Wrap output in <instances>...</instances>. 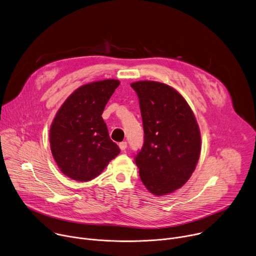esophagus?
I'll return each instance as SVG.
<instances>
[{
    "label": "esophagus",
    "instance_id": "esophagus-1",
    "mask_svg": "<svg viewBox=\"0 0 256 256\" xmlns=\"http://www.w3.org/2000/svg\"><path fill=\"white\" fill-rule=\"evenodd\" d=\"M120 150L122 151H124L126 148H128V144H126V142H120Z\"/></svg>",
    "mask_w": 256,
    "mask_h": 256
}]
</instances>
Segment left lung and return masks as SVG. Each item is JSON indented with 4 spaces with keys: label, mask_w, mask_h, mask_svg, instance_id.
Returning <instances> with one entry per match:
<instances>
[{
    "label": "left lung",
    "mask_w": 256,
    "mask_h": 256,
    "mask_svg": "<svg viewBox=\"0 0 256 256\" xmlns=\"http://www.w3.org/2000/svg\"><path fill=\"white\" fill-rule=\"evenodd\" d=\"M136 92L144 144L134 158L140 180L161 196L182 188L200 154V132L186 100L172 87L155 81L130 84Z\"/></svg>",
    "instance_id": "1"
}]
</instances>
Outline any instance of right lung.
I'll list each match as a JSON object with an SVG mask.
<instances>
[{
    "instance_id": "1",
    "label": "right lung",
    "mask_w": 256,
    "mask_h": 256,
    "mask_svg": "<svg viewBox=\"0 0 256 256\" xmlns=\"http://www.w3.org/2000/svg\"><path fill=\"white\" fill-rule=\"evenodd\" d=\"M120 83L107 79L83 85L58 110L50 130V150L60 170L70 179L95 178L120 154L101 116Z\"/></svg>"
}]
</instances>
